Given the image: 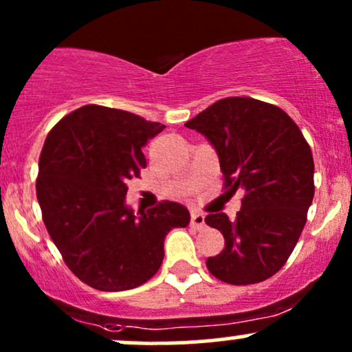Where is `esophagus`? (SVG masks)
<instances>
[{
    "mask_svg": "<svg viewBox=\"0 0 352 352\" xmlns=\"http://www.w3.org/2000/svg\"><path fill=\"white\" fill-rule=\"evenodd\" d=\"M190 226L197 230H202L204 227H206V217H204V214H199V212H192Z\"/></svg>",
    "mask_w": 352,
    "mask_h": 352,
    "instance_id": "34e87169",
    "label": "esophagus"
}]
</instances>
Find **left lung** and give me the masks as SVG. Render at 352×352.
Wrapping results in <instances>:
<instances>
[{
	"label": "left lung",
	"instance_id": "left-lung-1",
	"mask_svg": "<svg viewBox=\"0 0 352 352\" xmlns=\"http://www.w3.org/2000/svg\"><path fill=\"white\" fill-rule=\"evenodd\" d=\"M185 126L215 148L227 194L244 192L234 222L223 212L206 217L226 239L207 269L234 285L269 279L294 250L314 197L306 138L284 110L249 96L219 100Z\"/></svg>",
	"mask_w": 352,
	"mask_h": 352
}]
</instances>
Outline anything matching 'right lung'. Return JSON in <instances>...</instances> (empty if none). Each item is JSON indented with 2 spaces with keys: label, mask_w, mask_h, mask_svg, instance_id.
I'll use <instances>...</instances> for the list:
<instances>
[{
  "label": "right lung",
  "mask_w": 352,
  "mask_h": 352,
  "mask_svg": "<svg viewBox=\"0 0 352 352\" xmlns=\"http://www.w3.org/2000/svg\"><path fill=\"white\" fill-rule=\"evenodd\" d=\"M165 125L117 108L85 105L46 137L36 197L43 222L69 270L98 291L138 287L164 261V241L187 227L182 204L138 210L126 206L132 177L146 160L142 146Z\"/></svg>",
  "instance_id": "obj_1"
}]
</instances>
